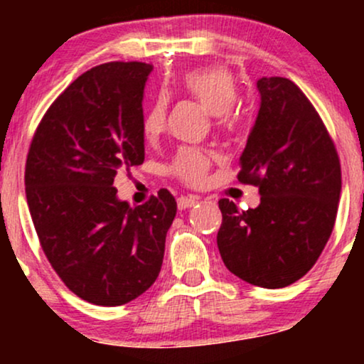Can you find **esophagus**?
<instances>
[{
    "mask_svg": "<svg viewBox=\"0 0 364 364\" xmlns=\"http://www.w3.org/2000/svg\"><path fill=\"white\" fill-rule=\"evenodd\" d=\"M198 203L196 196H179L178 198V208L179 210H185V208H191Z\"/></svg>",
    "mask_w": 364,
    "mask_h": 364,
    "instance_id": "34e87169",
    "label": "esophagus"
}]
</instances>
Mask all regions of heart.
Segmentation results:
<instances>
[{"mask_svg":"<svg viewBox=\"0 0 364 364\" xmlns=\"http://www.w3.org/2000/svg\"><path fill=\"white\" fill-rule=\"evenodd\" d=\"M181 90L188 97L202 104L214 114L215 127L223 132L235 128L236 114L232 111L237 99V87L231 72L225 66L210 65L190 70L183 75ZM168 99L157 97L141 121L144 139L154 141L166 128ZM212 166V156L205 150L185 147L174 154L169 164V174L188 186H200Z\"/></svg>","mask_w":364,"mask_h":364,"instance_id":"obj_1","label":"heart"}]
</instances>
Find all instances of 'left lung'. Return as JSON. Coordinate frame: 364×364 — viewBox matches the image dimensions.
I'll list each match as a JSON object with an SVG mask.
<instances>
[{
	"label": "left lung",
	"mask_w": 364,
	"mask_h": 364,
	"mask_svg": "<svg viewBox=\"0 0 364 364\" xmlns=\"http://www.w3.org/2000/svg\"><path fill=\"white\" fill-rule=\"evenodd\" d=\"M257 89L260 111L237 181L258 188L260 205L241 210L220 198L217 246L229 272L277 289L299 281L332 235L341 161L320 114L294 82L263 77Z\"/></svg>",
	"instance_id": "obj_1"
}]
</instances>
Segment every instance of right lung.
I'll return each instance as SVG.
<instances>
[{
    "instance_id": "1",
    "label": "right lung",
    "mask_w": 364,
    "mask_h": 364,
    "mask_svg": "<svg viewBox=\"0 0 364 364\" xmlns=\"http://www.w3.org/2000/svg\"><path fill=\"white\" fill-rule=\"evenodd\" d=\"M152 65L94 66L41 119L25 164V195L41 248L83 301L119 306L156 282L176 200L166 188L144 205L118 200L116 174L145 159L144 89Z\"/></svg>"
}]
</instances>
